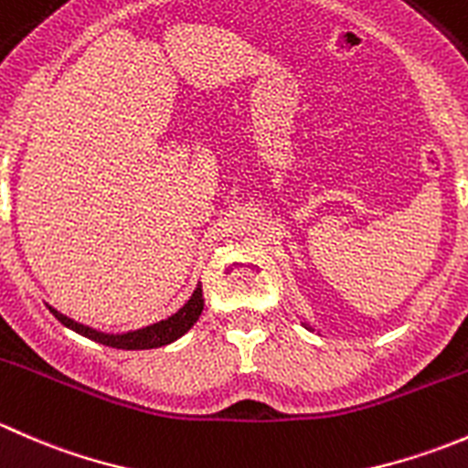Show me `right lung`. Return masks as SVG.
<instances>
[{"instance_id": "add662e5", "label": "right lung", "mask_w": 468, "mask_h": 468, "mask_svg": "<svg viewBox=\"0 0 468 468\" xmlns=\"http://www.w3.org/2000/svg\"><path fill=\"white\" fill-rule=\"evenodd\" d=\"M49 310L60 324L68 325V328H72L74 333L83 335V337L94 339V342L106 344V346H112V348H124V351H144V348L165 346V344L174 342V339H178L181 335H186L187 330L197 324L201 310H204V294H201V285H199L195 290V294H192V299L187 301V303L183 305L176 314H172V317L165 319V322L146 325V328L133 330V333H126V335L97 333V330L88 328V325L77 324V322H72V319L63 317V314L56 313L54 308H49Z\"/></svg>"}]
</instances>
